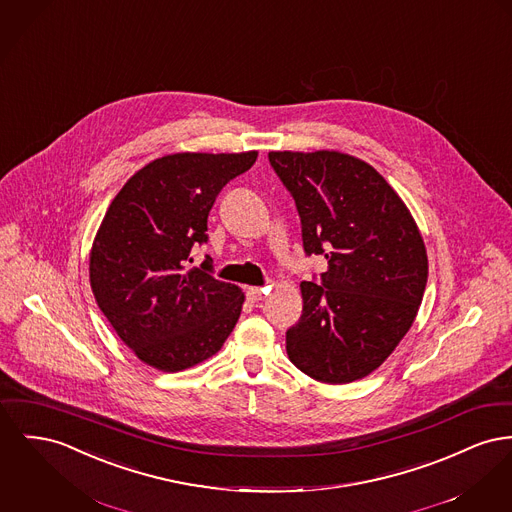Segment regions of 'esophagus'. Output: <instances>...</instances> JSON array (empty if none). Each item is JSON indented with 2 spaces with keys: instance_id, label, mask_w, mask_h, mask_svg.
Instances as JSON below:
<instances>
[{
  "instance_id": "1",
  "label": "esophagus",
  "mask_w": 512,
  "mask_h": 512,
  "mask_svg": "<svg viewBox=\"0 0 512 512\" xmlns=\"http://www.w3.org/2000/svg\"><path fill=\"white\" fill-rule=\"evenodd\" d=\"M245 296H247V300L251 301V303H255V301H261L263 298H265V296H267V288H257V286H251V288H247Z\"/></svg>"
}]
</instances>
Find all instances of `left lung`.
Returning a JSON list of instances; mask_svg holds the SVG:
<instances>
[{"mask_svg":"<svg viewBox=\"0 0 512 512\" xmlns=\"http://www.w3.org/2000/svg\"><path fill=\"white\" fill-rule=\"evenodd\" d=\"M300 212L307 255H325L321 284L301 282L290 361L315 381L363 379L410 331L427 284L420 230L387 180L338 151L269 152Z\"/></svg>","mask_w":512,"mask_h":512,"instance_id":"left-lung-1","label":"left lung"}]
</instances>
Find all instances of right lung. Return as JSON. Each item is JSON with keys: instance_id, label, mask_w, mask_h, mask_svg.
Segmentation results:
<instances>
[{"instance_id": "1", "label": "right lung", "mask_w": 512, "mask_h": 512, "mask_svg": "<svg viewBox=\"0 0 512 512\" xmlns=\"http://www.w3.org/2000/svg\"><path fill=\"white\" fill-rule=\"evenodd\" d=\"M257 151L178 152L131 176L108 207L91 249L100 311L135 356L176 373L214 356L240 319L243 292L212 276V259L187 269L205 243L222 187L247 172Z\"/></svg>"}]
</instances>
